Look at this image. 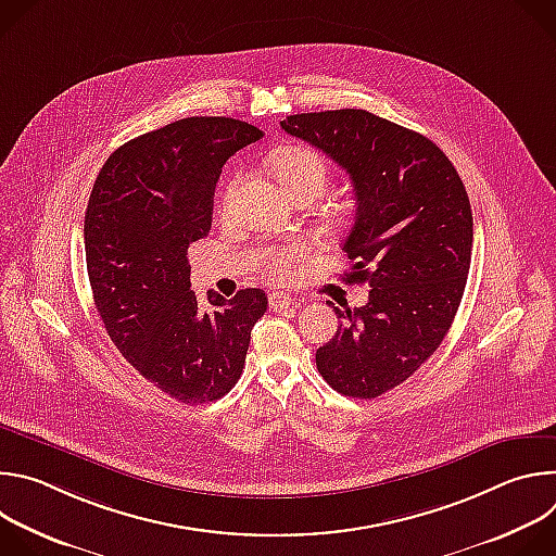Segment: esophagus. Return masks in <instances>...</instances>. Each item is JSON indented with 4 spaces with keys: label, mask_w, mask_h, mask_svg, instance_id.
Listing matches in <instances>:
<instances>
[{
    "label": "esophagus",
    "mask_w": 556,
    "mask_h": 556,
    "mask_svg": "<svg viewBox=\"0 0 556 556\" xmlns=\"http://www.w3.org/2000/svg\"><path fill=\"white\" fill-rule=\"evenodd\" d=\"M270 307H273V312H288V309L296 307V303H294L292 296H288L283 292H273L270 294Z\"/></svg>",
    "instance_id": "1"
}]
</instances>
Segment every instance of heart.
<instances>
[{"instance_id":"heart-1","label":"heart","mask_w":556,"mask_h":556,"mask_svg":"<svg viewBox=\"0 0 556 556\" xmlns=\"http://www.w3.org/2000/svg\"><path fill=\"white\" fill-rule=\"evenodd\" d=\"M268 167L290 198L319 195L330 178L332 167L326 157L305 144H283L268 155ZM309 237H292L281 247L266 249L257 255V268L273 283H286L294 275V266L312 253Z\"/></svg>"}]
</instances>
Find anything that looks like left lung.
I'll return each instance as SVG.
<instances>
[{"mask_svg": "<svg viewBox=\"0 0 556 556\" xmlns=\"http://www.w3.org/2000/svg\"><path fill=\"white\" fill-rule=\"evenodd\" d=\"M281 129L345 169L356 215L343 251L348 283H369L365 305L341 309L316 367L352 399L405 382L444 341L472 249L470 202L446 153L427 136L365 110L292 114Z\"/></svg>", "mask_w": 556, "mask_h": 556, "instance_id": "1", "label": "left lung"}]
</instances>
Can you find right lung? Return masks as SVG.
Returning <instances> with one entry per match:
<instances>
[{
    "instance_id": "obj_1",
    "label": "right lung",
    "mask_w": 556,
    "mask_h": 556,
    "mask_svg": "<svg viewBox=\"0 0 556 556\" xmlns=\"http://www.w3.org/2000/svg\"><path fill=\"white\" fill-rule=\"evenodd\" d=\"M262 136L226 116L169 123L118 147L90 193L84 237L101 321L129 365L185 405L235 387L268 305L264 290L247 288L202 309L187 260L211 230L224 163Z\"/></svg>"
}]
</instances>
